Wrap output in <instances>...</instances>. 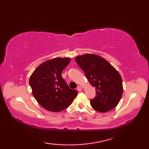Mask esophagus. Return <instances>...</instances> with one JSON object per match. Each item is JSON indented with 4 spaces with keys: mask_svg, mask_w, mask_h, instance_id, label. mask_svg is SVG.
Listing matches in <instances>:
<instances>
[{
    "mask_svg": "<svg viewBox=\"0 0 149 149\" xmlns=\"http://www.w3.org/2000/svg\"><path fill=\"white\" fill-rule=\"evenodd\" d=\"M77 91H82V90H83V87H82L81 86H78V87H77Z\"/></svg>",
    "mask_w": 149,
    "mask_h": 149,
    "instance_id": "obj_1",
    "label": "esophagus"
}]
</instances>
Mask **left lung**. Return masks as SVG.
<instances>
[{"label":"left lung","mask_w":149,"mask_h":149,"mask_svg":"<svg viewBox=\"0 0 149 149\" xmlns=\"http://www.w3.org/2000/svg\"><path fill=\"white\" fill-rule=\"evenodd\" d=\"M75 60L90 84L95 88L96 96L90 101L91 107L101 113L115 108L123 93L122 79L118 72L107 60L93 54L77 56Z\"/></svg>","instance_id":"1"}]
</instances>
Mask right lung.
<instances>
[{"label": "right lung", "instance_id": "add662e5", "mask_svg": "<svg viewBox=\"0 0 149 149\" xmlns=\"http://www.w3.org/2000/svg\"><path fill=\"white\" fill-rule=\"evenodd\" d=\"M69 58H55L43 62L34 70L29 79L34 97L47 111L60 112L76 97L77 91L68 87L61 76L70 62Z\"/></svg>", "mask_w": 149, "mask_h": 149}]
</instances>
